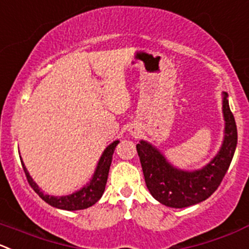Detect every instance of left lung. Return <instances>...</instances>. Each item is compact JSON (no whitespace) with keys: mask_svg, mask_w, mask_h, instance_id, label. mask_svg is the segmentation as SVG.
Returning <instances> with one entry per match:
<instances>
[{"mask_svg":"<svg viewBox=\"0 0 249 249\" xmlns=\"http://www.w3.org/2000/svg\"><path fill=\"white\" fill-rule=\"evenodd\" d=\"M223 114L225 120L223 144L216 156L198 170L175 168L157 147L143 140L136 144L147 189L159 203L171 208H185L206 201L215 192L237 146V127L225 92L223 93Z\"/></svg>","mask_w":249,"mask_h":249,"instance_id":"8db88e82","label":"left lung"}]
</instances>
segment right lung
I'll use <instances>...</instances> for the list:
<instances>
[{"mask_svg":"<svg viewBox=\"0 0 249 249\" xmlns=\"http://www.w3.org/2000/svg\"><path fill=\"white\" fill-rule=\"evenodd\" d=\"M119 141H114L105 149V152L101 156L100 160H98L97 168H96L95 174H93L92 178L90 182L86 183L83 189L79 191L74 192V194L68 195V196H51V195H46L41 191V189L36 185L35 181L30 176L29 171L26 170L25 165H24L23 160H21V165H23L24 173H25L26 178H28L29 185L33 187L34 191L50 206L54 207L58 209H64V211H80V209H86L89 207L93 206L96 202L100 201L102 197L103 192L106 189V183H107L108 173H109L110 164H112L113 153L117 147Z\"/></svg>","mask_w":249,"mask_h":249,"instance_id":"add662e5","label":"right lung"}]
</instances>
